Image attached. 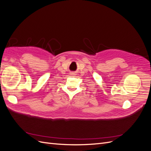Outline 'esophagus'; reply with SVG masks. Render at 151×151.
I'll use <instances>...</instances> for the list:
<instances>
[{
    "label": "esophagus",
    "mask_w": 151,
    "mask_h": 151,
    "mask_svg": "<svg viewBox=\"0 0 151 151\" xmlns=\"http://www.w3.org/2000/svg\"><path fill=\"white\" fill-rule=\"evenodd\" d=\"M71 75H74V73H71Z\"/></svg>",
    "instance_id": "1"
}]
</instances>
